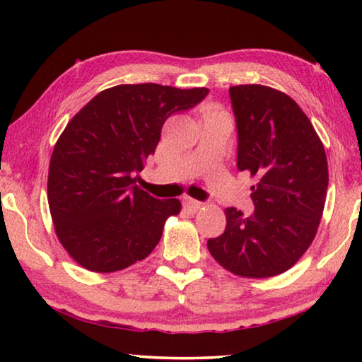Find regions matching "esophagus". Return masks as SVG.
I'll use <instances>...</instances> for the list:
<instances>
[{"label":"esophagus","mask_w":362,"mask_h":362,"mask_svg":"<svg viewBox=\"0 0 362 362\" xmlns=\"http://www.w3.org/2000/svg\"><path fill=\"white\" fill-rule=\"evenodd\" d=\"M183 207H185V211L188 214H196L201 207H203V203H199V201H196L193 198H185L183 199Z\"/></svg>","instance_id":"esophagus-1"}]
</instances>
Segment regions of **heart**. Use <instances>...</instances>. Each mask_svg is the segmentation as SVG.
Returning a JSON list of instances; mask_svg holds the SVG:
<instances>
[{
  "mask_svg": "<svg viewBox=\"0 0 362 362\" xmlns=\"http://www.w3.org/2000/svg\"><path fill=\"white\" fill-rule=\"evenodd\" d=\"M204 116H226L222 110H218V108H214V107H211V108H207V110H204Z\"/></svg>",
  "mask_w": 362,
  "mask_h": 362,
  "instance_id": "b5f03b06",
  "label": "heart"
}]
</instances>
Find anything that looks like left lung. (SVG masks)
Instances as JSON below:
<instances>
[{
    "label": "left lung",
    "mask_w": 362,
    "mask_h": 362,
    "mask_svg": "<svg viewBox=\"0 0 362 362\" xmlns=\"http://www.w3.org/2000/svg\"><path fill=\"white\" fill-rule=\"evenodd\" d=\"M238 127V169L255 185L246 217L226 207L225 231L207 241L220 267L241 278L284 273L313 243L329 185L326 150L297 102L262 84L230 88Z\"/></svg>",
    "instance_id": "left-lung-1"
}]
</instances>
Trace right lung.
<instances>
[{
  "label": "right lung",
  "instance_id": "obj_1",
  "mask_svg": "<svg viewBox=\"0 0 362 362\" xmlns=\"http://www.w3.org/2000/svg\"><path fill=\"white\" fill-rule=\"evenodd\" d=\"M207 88L119 84L89 100L54 146L47 201L60 244L78 265L113 273L146 259L179 199L153 198L136 185L155 153L164 121L194 107Z\"/></svg>",
  "mask_w": 362,
  "mask_h": 362
}]
</instances>
